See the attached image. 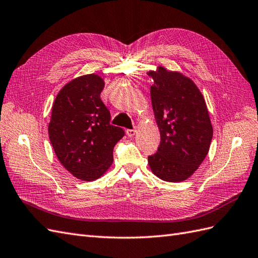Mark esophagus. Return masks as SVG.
<instances>
[{
  "instance_id": "esophagus-1",
  "label": "esophagus",
  "mask_w": 258,
  "mask_h": 258,
  "mask_svg": "<svg viewBox=\"0 0 258 258\" xmlns=\"http://www.w3.org/2000/svg\"><path fill=\"white\" fill-rule=\"evenodd\" d=\"M135 133H136V130H135V128H132V130H126V134H127V136H130V137L134 136V135H135Z\"/></svg>"
}]
</instances>
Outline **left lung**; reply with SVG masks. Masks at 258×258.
I'll return each instance as SVG.
<instances>
[{
  "instance_id": "8db88e82",
  "label": "left lung",
  "mask_w": 258,
  "mask_h": 258,
  "mask_svg": "<svg viewBox=\"0 0 258 258\" xmlns=\"http://www.w3.org/2000/svg\"><path fill=\"white\" fill-rule=\"evenodd\" d=\"M148 75L154 79L150 96L160 131V145L148 163L161 180L181 182L208 154L213 140L208 110L200 89L181 73L159 68Z\"/></svg>"
}]
</instances>
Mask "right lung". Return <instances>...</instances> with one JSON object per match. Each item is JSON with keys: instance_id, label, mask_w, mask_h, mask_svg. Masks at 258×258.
Wrapping results in <instances>:
<instances>
[{"instance_id": "right-lung-1", "label": "right lung", "mask_w": 258, "mask_h": 258, "mask_svg": "<svg viewBox=\"0 0 258 258\" xmlns=\"http://www.w3.org/2000/svg\"><path fill=\"white\" fill-rule=\"evenodd\" d=\"M103 79L96 74L73 79L58 92L49 123V137L57 159L79 180L94 181L113 161V148L124 136L111 125L100 94Z\"/></svg>"}]
</instances>
